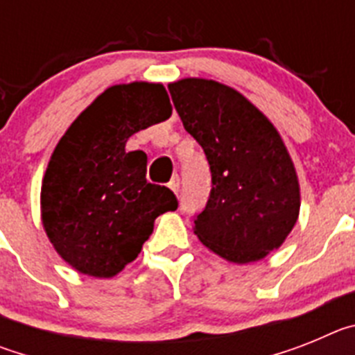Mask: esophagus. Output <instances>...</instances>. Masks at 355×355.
<instances>
[{
	"mask_svg": "<svg viewBox=\"0 0 355 355\" xmlns=\"http://www.w3.org/2000/svg\"><path fill=\"white\" fill-rule=\"evenodd\" d=\"M168 188H171V190L174 193L180 192V178H178V175H174V178H172V180L168 181Z\"/></svg>",
	"mask_w": 355,
	"mask_h": 355,
	"instance_id": "esophagus-1",
	"label": "esophagus"
}]
</instances>
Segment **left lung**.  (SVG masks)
Instances as JSON below:
<instances>
[{"label":"left lung","mask_w":355,"mask_h":355,"mask_svg":"<svg viewBox=\"0 0 355 355\" xmlns=\"http://www.w3.org/2000/svg\"><path fill=\"white\" fill-rule=\"evenodd\" d=\"M168 92L211 171L193 233L227 261H259L299 218V180L281 135L249 99L218 81L184 78Z\"/></svg>","instance_id":"left-lung-1"}]
</instances>
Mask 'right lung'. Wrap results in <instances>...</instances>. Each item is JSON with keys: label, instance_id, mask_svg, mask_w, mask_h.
<instances>
[{"label": "right lung", "instance_id": "obj_1", "mask_svg": "<svg viewBox=\"0 0 355 355\" xmlns=\"http://www.w3.org/2000/svg\"><path fill=\"white\" fill-rule=\"evenodd\" d=\"M167 90L135 81L110 87L85 108L53 150L40 192L42 224L80 274L114 277L150 236L156 216L178 208L167 187L147 183L131 135L171 117Z\"/></svg>", "mask_w": 355, "mask_h": 355}]
</instances>
